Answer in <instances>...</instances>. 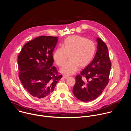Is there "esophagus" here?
Instances as JSON below:
<instances>
[{
  "mask_svg": "<svg viewBox=\"0 0 131 131\" xmlns=\"http://www.w3.org/2000/svg\"><path fill=\"white\" fill-rule=\"evenodd\" d=\"M68 77H69V76L67 75H66V74H63V77L64 78H65V79H66V78H67Z\"/></svg>",
  "mask_w": 131,
  "mask_h": 131,
  "instance_id": "obj_1",
  "label": "esophagus"
}]
</instances>
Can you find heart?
Here are the masks:
<instances>
[{"label":"heart","mask_w":131,"mask_h":131,"mask_svg":"<svg viewBox=\"0 0 131 131\" xmlns=\"http://www.w3.org/2000/svg\"><path fill=\"white\" fill-rule=\"evenodd\" d=\"M96 46L93 41L78 35H72L64 41L62 48L57 49L53 54V59L59 67H62L69 55V60L61 69L68 75L75 73L79 66L89 64L94 58Z\"/></svg>","instance_id":"heart-1"}]
</instances>
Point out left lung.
<instances>
[{"label":"left lung","instance_id":"8db88e82","mask_svg":"<svg viewBox=\"0 0 131 131\" xmlns=\"http://www.w3.org/2000/svg\"><path fill=\"white\" fill-rule=\"evenodd\" d=\"M96 40L95 56L81 74L76 76V83L73 88L74 95L84 102L91 101L99 96L110 81L112 63L108 48L100 38H97Z\"/></svg>","mask_w":131,"mask_h":131}]
</instances>
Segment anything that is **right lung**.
<instances>
[{
    "label": "right lung",
    "instance_id": "right-lung-1",
    "mask_svg": "<svg viewBox=\"0 0 131 131\" xmlns=\"http://www.w3.org/2000/svg\"><path fill=\"white\" fill-rule=\"evenodd\" d=\"M58 39L38 37L26 43L18 55V77L25 90L35 99L48 96L62 77L53 66V52Z\"/></svg>",
    "mask_w": 131,
    "mask_h": 131
}]
</instances>
